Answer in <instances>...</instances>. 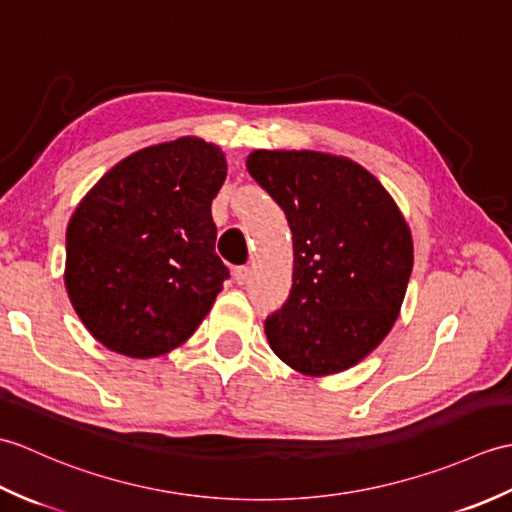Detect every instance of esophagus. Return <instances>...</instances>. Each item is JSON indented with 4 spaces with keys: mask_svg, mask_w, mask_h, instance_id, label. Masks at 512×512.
Listing matches in <instances>:
<instances>
[{
    "mask_svg": "<svg viewBox=\"0 0 512 512\" xmlns=\"http://www.w3.org/2000/svg\"><path fill=\"white\" fill-rule=\"evenodd\" d=\"M233 277H235V281H237L239 286L248 284V279H250V268H248V266H237V268L233 270Z\"/></svg>",
    "mask_w": 512,
    "mask_h": 512,
    "instance_id": "obj_1",
    "label": "esophagus"
}]
</instances>
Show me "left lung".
<instances>
[{"label":"left lung","mask_w":512,"mask_h":512,"mask_svg":"<svg viewBox=\"0 0 512 512\" xmlns=\"http://www.w3.org/2000/svg\"><path fill=\"white\" fill-rule=\"evenodd\" d=\"M246 169L284 209L295 248L292 290L266 319L268 343L301 374L343 372L398 319L413 268L409 226L383 184L347 158L257 149Z\"/></svg>","instance_id":"obj_1"}]
</instances>
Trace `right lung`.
Listing matches in <instances>:
<instances>
[{"instance_id":"right-lung-1","label":"right lung","mask_w":512,"mask_h":512,"mask_svg":"<svg viewBox=\"0 0 512 512\" xmlns=\"http://www.w3.org/2000/svg\"><path fill=\"white\" fill-rule=\"evenodd\" d=\"M224 180L220 147L184 136L127 156L76 206L65 288L96 341L151 358L198 330L231 277L211 217Z\"/></svg>"}]
</instances>
